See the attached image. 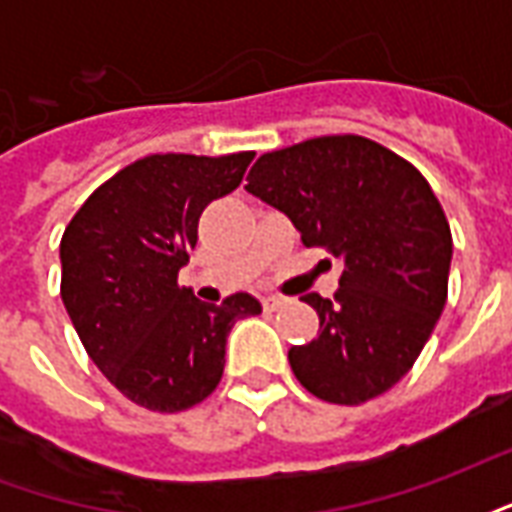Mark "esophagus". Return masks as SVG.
<instances>
[{
    "instance_id": "1",
    "label": "esophagus",
    "mask_w": 512,
    "mask_h": 512,
    "mask_svg": "<svg viewBox=\"0 0 512 512\" xmlns=\"http://www.w3.org/2000/svg\"><path fill=\"white\" fill-rule=\"evenodd\" d=\"M282 304H285V299H282V296H266V299H263V310L274 312V310H279Z\"/></svg>"
}]
</instances>
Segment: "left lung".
I'll use <instances>...</instances> for the list:
<instances>
[{
  "label": "left lung",
  "instance_id": "left-lung-1",
  "mask_svg": "<svg viewBox=\"0 0 512 512\" xmlns=\"http://www.w3.org/2000/svg\"><path fill=\"white\" fill-rule=\"evenodd\" d=\"M246 191L288 213L304 246L345 263L334 299H301L321 332L288 351L299 384L337 406L384 395L447 304L452 233L428 180L389 147L337 134L260 156Z\"/></svg>",
  "mask_w": 512,
  "mask_h": 512
}]
</instances>
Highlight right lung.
Listing matches in <instances>:
<instances>
[{"label": "right lung", "instance_id": "right-lung-1", "mask_svg": "<svg viewBox=\"0 0 512 512\" xmlns=\"http://www.w3.org/2000/svg\"><path fill=\"white\" fill-rule=\"evenodd\" d=\"M252 158H139L101 183L62 233V304L87 356L136 406L175 414L202 403L222 381L235 321L260 312L249 293L202 304L178 285L202 211L238 189Z\"/></svg>", "mask_w": 512, "mask_h": 512}]
</instances>
